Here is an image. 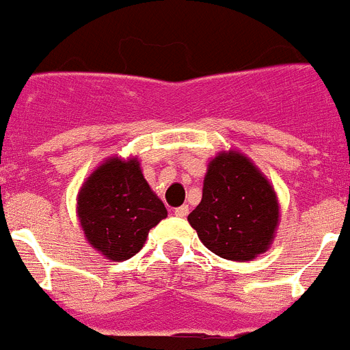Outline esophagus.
<instances>
[{
	"label": "esophagus",
	"instance_id": "34e87169",
	"mask_svg": "<svg viewBox=\"0 0 350 350\" xmlns=\"http://www.w3.org/2000/svg\"><path fill=\"white\" fill-rule=\"evenodd\" d=\"M173 213L177 215V217H185L187 213H189V206L187 205H182V206H177V208L173 210Z\"/></svg>",
	"mask_w": 350,
	"mask_h": 350
}]
</instances>
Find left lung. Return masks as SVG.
Masks as SVG:
<instances>
[{
    "instance_id": "left-lung-1",
    "label": "left lung",
    "mask_w": 350,
    "mask_h": 350,
    "mask_svg": "<svg viewBox=\"0 0 350 350\" xmlns=\"http://www.w3.org/2000/svg\"><path fill=\"white\" fill-rule=\"evenodd\" d=\"M203 245L230 261L267 252L279 224V202L267 177L237 150L208 163L202 202L187 217Z\"/></svg>"
}]
</instances>
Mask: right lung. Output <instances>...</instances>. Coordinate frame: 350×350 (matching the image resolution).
<instances>
[{"label": "right lung", "instance_id": "obj_1", "mask_svg": "<svg viewBox=\"0 0 350 350\" xmlns=\"http://www.w3.org/2000/svg\"><path fill=\"white\" fill-rule=\"evenodd\" d=\"M77 213L88 242L112 261L133 258L148 231L168 215L137 157H110L98 166L80 187Z\"/></svg>", "mask_w": 350, "mask_h": 350}]
</instances>
